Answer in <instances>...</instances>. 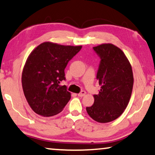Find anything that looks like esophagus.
Listing matches in <instances>:
<instances>
[{"label":"esophagus","mask_w":155,"mask_h":155,"mask_svg":"<svg viewBox=\"0 0 155 155\" xmlns=\"http://www.w3.org/2000/svg\"><path fill=\"white\" fill-rule=\"evenodd\" d=\"M86 91H81L79 93H78V96L83 97V96H84L85 95H86Z\"/></svg>","instance_id":"esophagus-1"}]
</instances>
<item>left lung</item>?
Listing matches in <instances>:
<instances>
[{"mask_svg": "<svg viewBox=\"0 0 155 155\" xmlns=\"http://www.w3.org/2000/svg\"><path fill=\"white\" fill-rule=\"evenodd\" d=\"M100 58L96 78L101 86L94 103L86 111L93 120L107 123L124 112L129 102L134 76L129 61L118 47L105 43L93 48Z\"/></svg>", "mask_w": 155, "mask_h": 155, "instance_id": "1", "label": "left lung"}]
</instances>
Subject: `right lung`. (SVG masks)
<instances>
[{
	"label": "right lung",
	"instance_id": "right-lung-1",
	"mask_svg": "<svg viewBox=\"0 0 155 155\" xmlns=\"http://www.w3.org/2000/svg\"><path fill=\"white\" fill-rule=\"evenodd\" d=\"M82 46L62 45L45 42L30 54L24 67L21 84L28 103L36 114L52 117L62 112L71 98L64 69Z\"/></svg>",
	"mask_w": 155,
	"mask_h": 155
}]
</instances>
